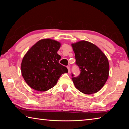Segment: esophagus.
I'll return each instance as SVG.
<instances>
[{
	"label": "esophagus",
	"instance_id": "34e87169",
	"mask_svg": "<svg viewBox=\"0 0 129 129\" xmlns=\"http://www.w3.org/2000/svg\"><path fill=\"white\" fill-rule=\"evenodd\" d=\"M67 68H68V72L69 73L70 71H71V69H70V66L69 65V66H67Z\"/></svg>",
	"mask_w": 129,
	"mask_h": 129
}]
</instances>
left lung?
Wrapping results in <instances>:
<instances>
[{
    "instance_id": "1",
    "label": "left lung",
    "mask_w": 129,
    "mask_h": 129,
    "mask_svg": "<svg viewBox=\"0 0 129 129\" xmlns=\"http://www.w3.org/2000/svg\"><path fill=\"white\" fill-rule=\"evenodd\" d=\"M75 54L76 64L80 74L72 79L76 88L85 94L97 93L105 84L109 77V64L105 54L93 44L80 41L72 44Z\"/></svg>"
}]
</instances>
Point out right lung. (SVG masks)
I'll return each mask as SVG.
<instances>
[{
    "mask_svg": "<svg viewBox=\"0 0 129 129\" xmlns=\"http://www.w3.org/2000/svg\"><path fill=\"white\" fill-rule=\"evenodd\" d=\"M60 43L49 39L39 40L24 57L21 71L30 88L39 91L49 90L57 84L62 74L68 73L67 67L58 61Z\"/></svg>",
    "mask_w": 129,
    "mask_h": 129,
    "instance_id": "obj_1",
    "label": "right lung"
}]
</instances>
